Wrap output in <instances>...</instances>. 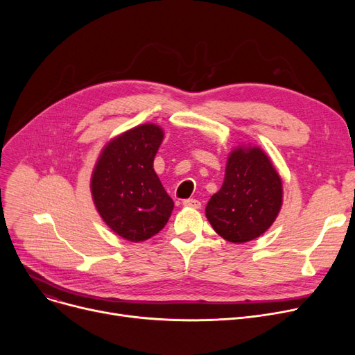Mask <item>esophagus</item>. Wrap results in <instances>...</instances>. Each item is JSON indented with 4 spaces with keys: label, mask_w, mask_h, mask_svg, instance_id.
I'll return each instance as SVG.
<instances>
[{
    "label": "esophagus",
    "mask_w": 355,
    "mask_h": 355,
    "mask_svg": "<svg viewBox=\"0 0 355 355\" xmlns=\"http://www.w3.org/2000/svg\"><path fill=\"white\" fill-rule=\"evenodd\" d=\"M182 206H185V207H191V209H200L201 202H200L198 200H196V198H187V200H184V201H182Z\"/></svg>",
    "instance_id": "1"
}]
</instances>
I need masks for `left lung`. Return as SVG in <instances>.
I'll return each instance as SVG.
<instances>
[{"label": "left lung", "instance_id": "8db88e82", "mask_svg": "<svg viewBox=\"0 0 355 355\" xmlns=\"http://www.w3.org/2000/svg\"><path fill=\"white\" fill-rule=\"evenodd\" d=\"M282 206V181L262 149L237 148L229 155L225 182L206 207L223 239L245 243L263 234Z\"/></svg>", "mask_w": 355, "mask_h": 355}]
</instances>
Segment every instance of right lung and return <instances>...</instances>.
Instances as JSON below:
<instances>
[{
    "label": "right lung",
    "instance_id": "add662e5",
    "mask_svg": "<svg viewBox=\"0 0 355 355\" xmlns=\"http://www.w3.org/2000/svg\"><path fill=\"white\" fill-rule=\"evenodd\" d=\"M162 138V129L153 123L129 129L105 146L92 175L101 217L129 241L157 234L174 209L153 165Z\"/></svg>",
    "mask_w": 355,
    "mask_h": 355
}]
</instances>
